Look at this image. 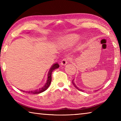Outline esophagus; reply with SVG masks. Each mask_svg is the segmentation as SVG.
Returning a JSON list of instances; mask_svg holds the SVG:
<instances>
[{
	"instance_id": "34e87169",
	"label": "esophagus",
	"mask_w": 121,
	"mask_h": 121,
	"mask_svg": "<svg viewBox=\"0 0 121 121\" xmlns=\"http://www.w3.org/2000/svg\"><path fill=\"white\" fill-rule=\"evenodd\" d=\"M69 60V59L68 58H64L62 61H61V65H67V63H68V62Z\"/></svg>"
}]
</instances>
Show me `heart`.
<instances>
[{"label":"heart","mask_w":121,"mask_h":121,"mask_svg":"<svg viewBox=\"0 0 121 121\" xmlns=\"http://www.w3.org/2000/svg\"><path fill=\"white\" fill-rule=\"evenodd\" d=\"M75 39H76L75 36H70V37H68L67 38V40L68 41V42H71V41L75 40Z\"/></svg>","instance_id":"heart-1"}]
</instances>
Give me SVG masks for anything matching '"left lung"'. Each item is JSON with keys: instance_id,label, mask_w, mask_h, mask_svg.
<instances>
[{"instance_id": "1", "label": "left lung", "mask_w": 121, "mask_h": 121, "mask_svg": "<svg viewBox=\"0 0 121 121\" xmlns=\"http://www.w3.org/2000/svg\"><path fill=\"white\" fill-rule=\"evenodd\" d=\"M72 82H73V81H72ZM73 85L75 86V87L76 88V89H77V90H79V91H83V90H81V89H79L78 87H77L76 86V85H75V84L74 83V82H73Z\"/></svg>"}]
</instances>
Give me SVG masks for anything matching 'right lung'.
<instances>
[{
	"instance_id": "right-lung-1",
	"label": "right lung",
	"mask_w": 121,
	"mask_h": 121,
	"mask_svg": "<svg viewBox=\"0 0 121 121\" xmlns=\"http://www.w3.org/2000/svg\"><path fill=\"white\" fill-rule=\"evenodd\" d=\"M59 67V65H58V63H54V64L51 67L50 70H49L48 73V79H47V82L44 86H43L42 87H41L38 90H34V91H25V92H26V93H28L30 94H34V95H35V94H38V93H42L43 92L45 91V90L48 89V87L50 86V84L51 83V81H52V76H51V75H52V71L54 70V69L58 68ZM22 91L24 92V91Z\"/></svg>"
}]
</instances>
